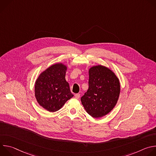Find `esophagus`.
I'll list each match as a JSON object with an SVG mask.
<instances>
[{"label": "esophagus", "instance_id": "34e87169", "mask_svg": "<svg viewBox=\"0 0 156 156\" xmlns=\"http://www.w3.org/2000/svg\"><path fill=\"white\" fill-rule=\"evenodd\" d=\"M75 98H76V99H79L80 97V94H75Z\"/></svg>", "mask_w": 156, "mask_h": 156}]
</instances>
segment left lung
I'll return each instance as SVG.
<instances>
[{"mask_svg": "<svg viewBox=\"0 0 156 156\" xmlns=\"http://www.w3.org/2000/svg\"><path fill=\"white\" fill-rule=\"evenodd\" d=\"M120 92L119 80L112 70L102 65L93 66L89 70V88L81 101L89 115L99 118L114 108Z\"/></svg>", "mask_w": 156, "mask_h": 156, "instance_id": "1", "label": "left lung"}]
</instances>
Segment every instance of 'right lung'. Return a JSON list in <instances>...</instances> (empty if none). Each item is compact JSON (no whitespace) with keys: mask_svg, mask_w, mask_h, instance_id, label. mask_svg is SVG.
I'll return each instance as SVG.
<instances>
[{"mask_svg":"<svg viewBox=\"0 0 156 156\" xmlns=\"http://www.w3.org/2000/svg\"><path fill=\"white\" fill-rule=\"evenodd\" d=\"M66 65L55 63L42 72L35 83V97L44 108L54 112L60 109L73 95L65 80Z\"/></svg>","mask_w":156,"mask_h":156,"instance_id":"add662e5","label":"right lung"}]
</instances>
